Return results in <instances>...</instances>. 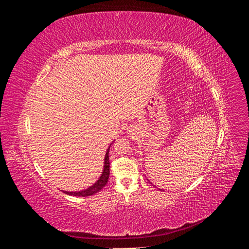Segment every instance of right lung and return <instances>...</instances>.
Returning <instances> with one entry per match:
<instances>
[{"mask_svg": "<svg viewBox=\"0 0 249 249\" xmlns=\"http://www.w3.org/2000/svg\"><path fill=\"white\" fill-rule=\"evenodd\" d=\"M111 146V144H110ZM110 146L108 147L106 155H105V162H104V170L102 172V176L100 177V178L96 180V182L90 186L89 188L85 190H81V191H76V192H69V191H64V193L69 194V195H73V196H90V195H93L95 193H97L99 191H101L103 188L106 186L108 179H109V175H110V162H109V149Z\"/></svg>", "mask_w": 249, "mask_h": 249, "instance_id": "obj_1", "label": "right lung"}]
</instances>
